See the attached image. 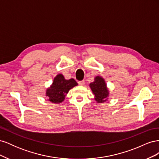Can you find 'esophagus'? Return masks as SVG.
<instances>
[{"mask_svg": "<svg viewBox=\"0 0 159 159\" xmlns=\"http://www.w3.org/2000/svg\"><path fill=\"white\" fill-rule=\"evenodd\" d=\"M78 84H79L80 85H84V80L78 81Z\"/></svg>", "mask_w": 159, "mask_h": 159, "instance_id": "esophagus-1", "label": "esophagus"}]
</instances>
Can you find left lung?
<instances>
[{"instance_id":"8db88e82","label":"left lung","mask_w":159,"mask_h":159,"mask_svg":"<svg viewBox=\"0 0 159 159\" xmlns=\"http://www.w3.org/2000/svg\"><path fill=\"white\" fill-rule=\"evenodd\" d=\"M90 88L95 95V100L98 103H103L107 100L109 91L106 84L102 77L97 76L93 82L89 84Z\"/></svg>"}]
</instances>
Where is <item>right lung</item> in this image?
Wrapping results in <instances>:
<instances>
[{
	"instance_id": "obj_1",
	"label": "right lung",
	"mask_w": 159,
	"mask_h": 159,
	"mask_svg": "<svg viewBox=\"0 0 159 159\" xmlns=\"http://www.w3.org/2000/svg\"><path fill=\"white\" fill-rule=\"evenodd\" d=\"M78 85L74 80H65L63 75L58 74L54 78L52 85L46 91V96L50 102L54 103H61L65 99V96L72 88Z\"/></svg>"
}]
</instances>
